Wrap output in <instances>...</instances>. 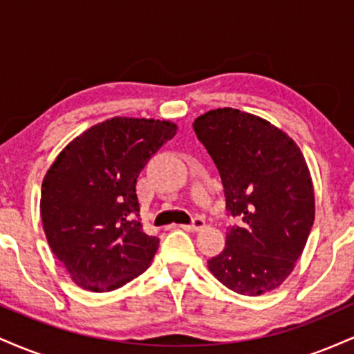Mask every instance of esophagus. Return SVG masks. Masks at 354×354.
<instances>
[{
    "label": "esophagus",
    "mask_w": 354,
    "mask_h": 354,
    "mask_svg": "<svg viewBox=\"0 0 354 354\" xmlns=\"http://www.w3.org/2000/svg\"><path fill=\"white\" fill-rule=\"evenodd\" d=\"M181 228L186 231H200L201 228H205V219H203L201 216H194L193 221H191L189 225H183Z\"/></svg>",
    "instance_id": "1"
}]
</instances>
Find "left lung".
Listing matches in <instances>:
<instances>
[{"label": "left lung", "instance_id": "obj_1", "mask_svg": "<svg viewBox=\"0 0 354 354\" xmlns=\"http://www.w3.org/2000/svg\"><path fill=\"white\" fill-rule=\"evenodd\" d=\"M193 129L216 165L228 216L226 246L208 261L230 290L258 296L293 271L315 221V193L303 153L261 118L219 108Z\"/></svg>", "mask_w": 354, "mask_h": 354}]
</instances>
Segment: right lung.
Listing matches in <instances>:
<instances>
[{
    "instance_id": "right-lung-1",
    "label": "right lung",
    "mask_w": 354,
    "mask_h": 354,
    "mask_svg": "<svg viewBox=\"0 0 354 354\" xmlns=\"http://www.w3.org/2000/svg\"><path fill=\"white\" fill-rule=\"evenodd\" d=\"M176 135L169 121L113 118L70 143L41 186L46 239L73 281L111 291L140 276L160 239L143 231L136 181Z\"/></svg>"
}]
</instances>
